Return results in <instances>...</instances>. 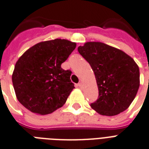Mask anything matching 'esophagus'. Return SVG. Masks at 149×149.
Instances as JSON below:
<instances>
[{
    "mask_svg": "<svg viewBox=\"0 0 149 149\" xmlns=\"http://www.w3.org/2000/svg\"><path fill=\"white\" fill-rule=\"evenodd\" d=\"M77 86H78L80 88H82L83 87V84L81 82H80L78 84H77Z\"/></svg>",
    "mask_w": 149,
    "mask_h": 149,
    "instance_id": "1",
    "label": "esophagus"
}]
</instances>
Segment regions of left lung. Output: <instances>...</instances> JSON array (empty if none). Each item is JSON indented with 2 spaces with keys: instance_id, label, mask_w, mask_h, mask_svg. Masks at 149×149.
<instances>
[{
  "instance_id": "left-lung-1",
  "label": "left lung",
  "mask_w": 149,
  "mask_h": 149,
  "mask_svg": "<svg viewBox=\"0 0 149 149\" xmlns=\"http://www.w3.org/2000/svg\"><path fill=\"white\" fill-rule=\"evenodd\" d=\"M93 68L98 88V100L91 107L102 116H113L129 107L139 87V66L123 51L99 42L77 48Z\"/></svg>"
}]
</instances>
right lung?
<instances>
[{
    "instance_id": "1",
    "label": "right lung",
    "mask_w": 149,
    "mask_h": 149,
    "mask_svg": "<svg viewBox=\"0 0 149 149\" xmlns=\"http://www.w3.org/2000/svg\"><path fill=\"white\" fill-rule=\"evenodd\" d=\"M76 43L56 39L36 44L16 62L12 75L18 101L38 115H47L60 108L74 88L72 72L61 64L75 49Z\"/></svg>"
}]
</instances>
